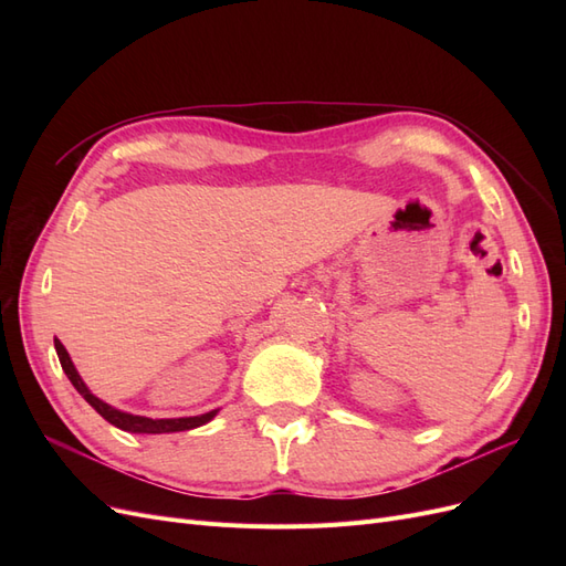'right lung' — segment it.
I'll return each instance as SVG.
<instances>
[{"label":"right lung","instance_id":"add662e5","mask_svg":"<svg viewBox=\"0 0 566 566\" xmlns=\"http://www.w3.org/2000/svg\"><path fill=\"white\" fill-rule=\"evenodd\" d=\"M54 347L59 354V361L63 373L67 375V380L73 382V387L82 394L84 401H87L101 418H106L111 424L119 427L125 432H134V434H167V432H184V430H193V427H200L205 422H210L217 410H210V413L202 416H193V418H163V420H153V418H144V416H132L125 413V410H117L113 406H108L106 401H101L98 397L90 391V387L84 385V380L80 378V373L75 370L71 356H67L65 347L61 345V339H54Z\"/></svg>","mask_w":566,"mask_h":566}]
</instances>
